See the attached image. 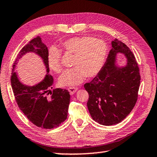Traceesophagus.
<instances>
[{
	"label": "esophagus",
	"instance_id": "esophagus-1",
	"mask_svg": "<svg viewBox=\"0 0 157 157\" xmlns=\"http://www.w3.org/2000/svg\"><path fill=\"white\" fill-rule=\"evenodd\" d=\"M78 90V88L77 87H69L68 88V90L69 92V93L71 95L73 94H75L76 93V91Z\"/></svg>",
	"mask_w": 157,
	"mask_h": 157
}]
</instances>
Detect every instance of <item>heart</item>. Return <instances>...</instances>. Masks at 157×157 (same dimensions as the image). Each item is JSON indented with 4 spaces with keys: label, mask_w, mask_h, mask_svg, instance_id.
Instances as JSON below:
<instances>
[{
    "label": "heart",
    "mask_w": 157,
    "mask_h": 157,
    "mask_svg": "<svg viewBox=\"0 0 157 157\" xmlns=\"http://www.w3.org/2000/svg\"><path fill=\"white\" fill-rule=\"evenodd\" d=\"M64 50L75 54L71 69L64 70L58 79L64 86H73L84 81L86 77L97 75L103 67L107 53V45L103 40L92 36H75L63 44ZM48 63L50 69L56 73L62 70L61 52L56 46L49 49Z\"/></svg>",
    "instance_id": "obj_1"
}]
</instances>
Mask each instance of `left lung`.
I'll return each instance as SVG.
<instances>
[{
  "instance_id": "left-lung-1",
  "label": "left lung",
  "mask_w": 157,
  "mask_h": 157,
  "mask_svg": "<svg viewBox=\"0 0 157 157\" xmlns=\"http://www.w3.org/2000/svg\"><path fill=\"white\" fill-rule=\"evenodd\" d=\"M123 54L126 64L117 63ZM139 67L133 54L124 43L115 39L99 73L84 85L89 94L87 106L95 122L105 126L116 124L129 114L137 99L140 84Z\"/></svg>"
}]
</instances>
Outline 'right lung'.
Wrapping results in <instances>:
<instances>
[{"label":"right lung","instance_id":"obj_1","mask_svg":"<svg viewBox=\"0 0 157 157\" xmlns=\"http://www.w3.org/2000/svg\"><path fill=\"white\" fill-rule=\"evenodd\" d=\"M34 53L42 58L46 69L44 78L37 84L30 86L24 84L18 78L15 69L24 55ZM48 50L37 36L21 49L13 65L11 83L16 102L21 111L35 125L45 129L57 127L67 118L70 103L69 92L56 88L52 91L54 78L48 74Z\"/></svg>","mask_w":157,"mask_h":157}]
</instances>
